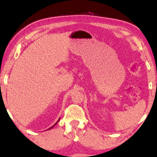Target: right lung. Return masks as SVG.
Wrapping results in <instances>:
<instances>
[{"label":"right lung","instance_id":"right-lung-1","mask_svg":"<svg viewBox=\"0 0 157 157\" xmlns=\"http://www.w3.org/2000/svg\"><path fill=\"white\" fill-rule=\"evenodd\" d=\"M59 120H60V118H59V120H58V121H57V123H55V124H53V125H52V126L51 127H50V128H48V129H46V130H48V129H52V127H55V125H56V124H57V123H58V122H59Z\"/></svg>","mask_w":157,"mask_h":157}]
</instances>
